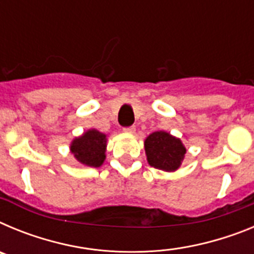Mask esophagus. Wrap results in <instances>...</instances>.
Masks as SVG:
<instances>
[{
  "label": "esophagus",
  "instance_id": "obj_1",
  "mask_svg": "<svg viewBox=\"0 0 254 254\" xmlns=\"http://www.w3.org/2000/svg\"><path fill=\"white\" fill-rule=\"evenodd\" d=\"M123 131H125L126 133H128V134H133L134 132H136V128H134L133 126H131V127H127V128H123Z\"/></svg>",
  "mask_w": 254,
  "mask_h": 254
}]
</instances>
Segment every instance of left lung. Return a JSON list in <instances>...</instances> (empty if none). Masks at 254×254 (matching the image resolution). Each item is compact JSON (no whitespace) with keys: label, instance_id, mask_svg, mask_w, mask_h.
<instances>
[{"label":"left lung","instance_id":"left-lung-1","mask_svg":"<svg viewBox=\"0 0 254 254\" xmlns=\"http://www.w3.org/2000/svg\"><path fill=\"white\" fill-rule=\"evenodd\" d=\"M150 167L164 172H176L182 165L187 149L181 138L165 131L152 132L143 141Z\"/></svg>","mask_w":254,"mask_h":254}]
</instances>
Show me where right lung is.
I'll list each match as a JSON object with an SVG mask.
<instances>
[{
  "label": "right lung",
  "mask_w": 254,
  "mask_h": 254,
  "mask_svg": "<svg viewBox=\"0 0 254 254\" xmlns=\"http://www.w3.org/2000/svg\"><path fill=\"white\" fill-rule=\"evenodd\" d=\"M107 134L90 128L71 141L69 151L85 167L99 168L107 158Z\"/></svg>",
  "instance_id": "1"
}]
</instances>
